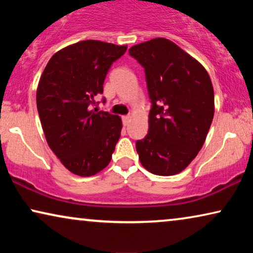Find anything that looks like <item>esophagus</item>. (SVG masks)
<instances>
[{
  "instance_id": "34e87169",
  "label": "esophagus",
  "mask_w": 253,
  "mask_h": 253,
  "mask_svg": "<svg viewBox=\"0 0 253 253\" xmlns=\"http://www.w3.org/2000/svg\"><path fill=\"white\" fill-rule=\"evenodd\" d=\"M122 121H123L124 126H127V124H129V122H130V116H123Z\"/></svg>"
}]
</instances>
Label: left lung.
I'll return each mask as SVG.
<instances>
[{
	"mask_svg": "<svg viewBox=\"0 0 253 253\" xmlns=\"http://www.w3.org/2000/svg\"><path fill=\"white\" fill-rule=\"evenodd\" d=\"M129 54L145 69L152 108L148 133L137 140L140 164L171 176L202 150L214 116V91L205 68L165 38L134 44Z\"/></svg>",
	"mask_w": 253,
	"mask_h": 253,
	"instance_id": "left-lung-1",
	"label": "left lung"
}]
</instances>
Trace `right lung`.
Instances as JSON below:
<instances>
[{"label":"right lung","mask_w":253,"mask_h":253,"mask_svg":"<svg viewBox=\"0 0 253 253\" xmlns=\"http://www.w3.org/2000/svg\"><path fill=\"white\" fill-rule=\"evenodd\" d=\"M127 46L84 40L55 53L41 75L37 107L48 146L72 174L87 177L112 160L120 116L92 109L110 65Z\"/></svg>","instance_id":"right-lung-1"}]
</instances>
